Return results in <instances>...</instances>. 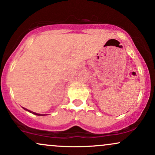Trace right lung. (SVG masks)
<instances>
[{
    "label": "right lung",
    "instance_id": "add662e5",
    "mask_svg": "<svg viewBox=\"0 0 155 155\" xmlns=\"http://www.w3.org/2000/svg\"><path fill=\"white\" fill-rule=\"evenodd\" d=\"M24 110H27V111H29V113H33V114H35V115H42V114H39V113H35V112H32V111H30V110H27V109H26V108H24V107H23Z\"/></svg>",
    "mask_w": 155,
    "mask_h": 155
}]
</instances>
